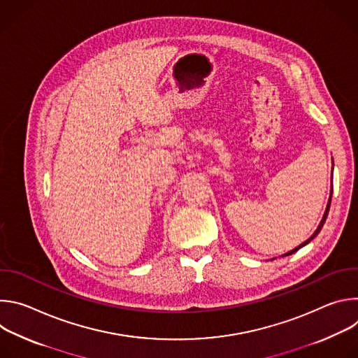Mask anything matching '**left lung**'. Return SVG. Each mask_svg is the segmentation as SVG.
<instances>
[{
  "instance_id": "1",
  "label": "left lung",
  "mask_w": 358,
  "mask_h": 358,
  "mask_svg": "<svg viewBox=\"0 0 358 358\" xmlns=\"http://www.w3.org/2000/svg\"><path fill=\"white\" fill-rule=\"evenodd\" d=\"M331 178H333V176H331ZM331 194H333V187H331V191H330V196H329V202H327V207H326V211H324V214H323V218H322V221H320V224H319V227L316 228V231H315V234L308 239V241H304L303 243H300L299 246H296L294 249H292V250H289V252H286L285 255H282V257H287V255H292V253H294L296 250H299L300 248H303V246H306L308 245L313 238H316L317 235H319V232L322 231V228H323V225H324V222H326V218H327V214H329V210H330V202H331Z\"/></svg>"
}]
</instances>
